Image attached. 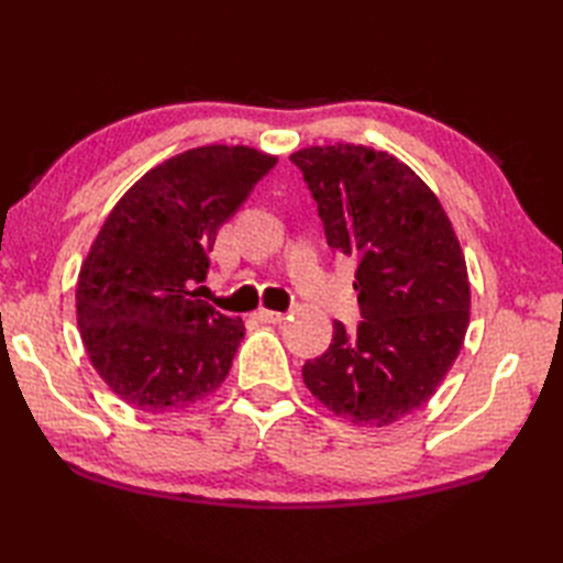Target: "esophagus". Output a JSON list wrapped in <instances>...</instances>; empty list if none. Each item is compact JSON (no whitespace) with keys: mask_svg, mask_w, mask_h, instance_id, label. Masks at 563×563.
<instances>
[{"mask_svg":"<svg viewBox=\"0 0 563 563\" xmlns=\"http://www.w3.org/2000/svg\"><path fill=\"white\" fill-rule=\"evenodd\" d=\"M255 318L260 320V322H282L284 320V313H279V310H267V308H260L257 313H255Z\"/></svg>","mask_w":563,"mask_h":563,"instance_id":"1","label":"esophagus"}]
</instances>
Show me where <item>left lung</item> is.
<instances>
[{
  "label": "left lung",
  "instance_id": "obj_1",
  "mask_svg": "<svg viewBox=\"0 0 563 563\" xmlns=\"http://www.w3.org/2000/svg\"><path fill=\"white\" fill-rule=\"evenodd\" d=\"M334 253L356 260L361 320H334L303 383L336 417L387 427L431 399L470 322L467 265L429 185L387 152L308 146L291 154Z\"/></svg>",
  "mask_w": 563,
  "mask_h": 563
}]
</instances>
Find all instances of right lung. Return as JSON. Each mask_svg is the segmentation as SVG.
I'll list each match as a JSON object with an SVG mask.
<instances>
[{"label":"right lung","instance_id":"add662e5","mask_svg":"<svg viewBox=\"0 0 563 563\" xmlns=\"http://www.w3.org/2000/svg\"><path fill=\"white\" fill-rule=\"evenodd\" d=\"M277 164L250 146H199L136 180L84 260L77 322L98 376L122 402L173 411L229 376L245 324L202 301L219 229Z\"/></svg>","mask_w":563,"mask_h":563}]
</instances>
